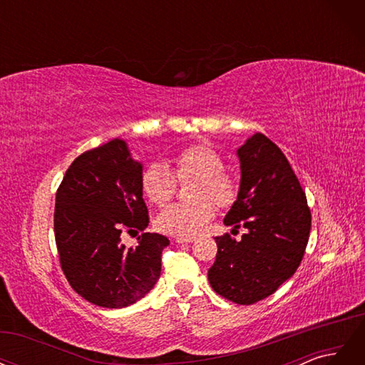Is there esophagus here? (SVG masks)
I'll use <instances>...</instances> for the list:
<instances>
[{"label":"esophagus","instance_id":"34e87169","mask_svg":"<svg viewBox=\"0 0 365 365\" xmlns=\"http://www.w3.org/2000/svg\"><path fill=\"white\" fill-rule=\"evenodd\" d=\"M193 240H195V237H176L175 239L176 244H192Z\"/></svg>","mask_w":365,"mask_h":365}]
</instances>
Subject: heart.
<instances>
[{
    "instance_id": "heart-1",
    "label": "heart",
    "mask_w": 365,
    "mask_h": 365,
    "mask_svg": "<svg viewBox=\"0 0 365 365\" xmlns=\"http://www.w3.org/2000/svg\"><path fill=\"white\" fill-rule=\"evenodd\" d=\"M195 180L192 202L165 207L155 219V227L164 235L193 237L213 219L215 205L230 208L239 197V182L224 172V158L208 145H195L176 153L172 170L164 163L153 161L141 173V192L155 205L168 204L176 190V180ZM215 204L213 205L212 202Z\"/></svg>"
}]
</instances>
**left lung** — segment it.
I'll list each match as a JSON object with an SVG mask.
<instances>
[{"label":"left lung","instance_id":"8db88e82","mask_svg":"<svg viewBox=\"0 0 365 365\" xmlns=\"http://www.w3.org/2000/svg\"><path fill=\"white\" fill-rule=\"evenodd\" d=\"M240 187L224 224L244 227L236 240L215 237L208 269L212 288L227 300L252 304L269 297L300 267L311 231V210L300 181L277 145L256 132L237 149Z\"/></svg>","mask_w":365,"mask_h":365}]
</instances>
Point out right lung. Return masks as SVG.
<instances>
[{
    "label": "right lung",
    "instance_id": "1",
    "mask_svg": "<svg viewBox=\"0 0 365 365\" xmlns=\"http://www.w3.org/2000/svg\"><path fill=\"white\" fill-rule=\"evenodd\" d=\"M143 165L126 141L114 138L77 157L56 193L54 237L71 288L96 306L120 309L145 297L161 274L169 239L143 233L138 245L121 244V230L145 231L148 207Z\"/></svg>",
    "mask_w": 365,
    "mask_h": 365
}]
</instances>
